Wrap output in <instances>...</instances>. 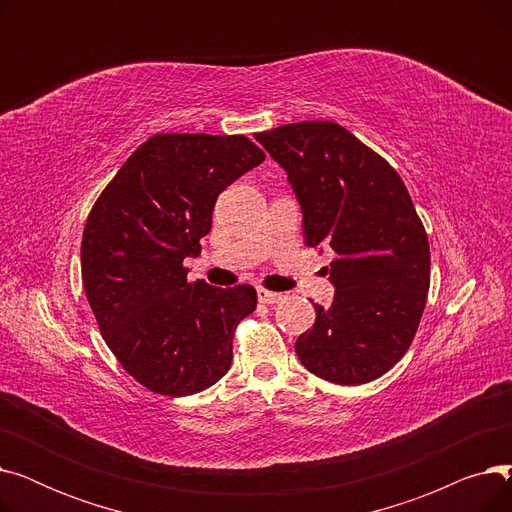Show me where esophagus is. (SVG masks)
Wrapping results in <instances>:
<instances>
[{"mask_svg":"<svg viewBox=\"0 0 512 512\" xmlns=\"http://www.w3.org/2000/svg\"><path fill=\"white\" fill-rule=\"evenodd\" d=\"M257 299H259V303H265V305H276V303L284 301V294H282V292H272V290L259 288V290H257Z\"/></svg>","mask_w":512,"mask_h":512,"instance_id":"1","label":"esophagus"}]
</instances>
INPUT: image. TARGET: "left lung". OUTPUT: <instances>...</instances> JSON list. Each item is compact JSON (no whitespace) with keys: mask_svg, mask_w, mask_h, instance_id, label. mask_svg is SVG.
Wrapping results in <instances>:
<instances>
[{"mask_svg":"<svg viewBox=\"0 0 512 512\" xmlns=\"http://www.w3.org/2000/svg\"><path fill=\"white\" fill-rule=\"evenodd\" d=\"M286 170L303 211L305 242L336 257L330 309L315 305L294 351L342 386L378 380L415 338L429 290V242L405 182L353 132L309 120L257 132Z\"/></svg>","mask_w":512,"mask_h":512,"instance_id":"left-lung-1","label":"left lung"}]
</instances>
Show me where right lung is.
I'll return each mask as SVG.
<instances>
[{"instance_id": "right-lung-1", "label": "right lung", "mask_w": 512, "mask_h": 512, "mask_svg": "<svg viewBox=\"0 0 512 512\" xmlns=\"http://www.w3.org/2000/svg\"><path fill=\"white\" fill-rule=\"evenodd\" d=\"M265 153L242 134H155L95 201L83 232V286L120 365L151 392L197 394L232 363L234 330L257 307L249 284L188 282L215 199Z\"/></svg>"}]
</instances>
